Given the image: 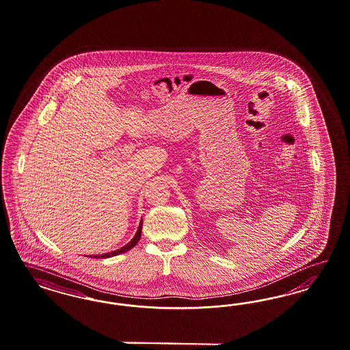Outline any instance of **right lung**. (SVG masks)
<instances>
[{"label":"right lung","mask_w":350,"mask_h":350,"mask_svg":"<svg viewBox=\"0 0 350 350\" xmlns=\"http://www.w3.org/2000/svg\"><path fill=\"white\" fill-rule=\"evenodd\" d=\"M142 228H143V223H140V226H139V228H137V232L135 234V237L131 240L127 245H124L123 247L118 249V250H114V252H111V253H105V254H101V256H91V257H93V258H109V257H113V256L122 254V253H124V252H129L130 249H132L133 246L139 243V240H140V237H142Z\"/></svg>","instance_id":"right-lung-1"}]
</instances>
